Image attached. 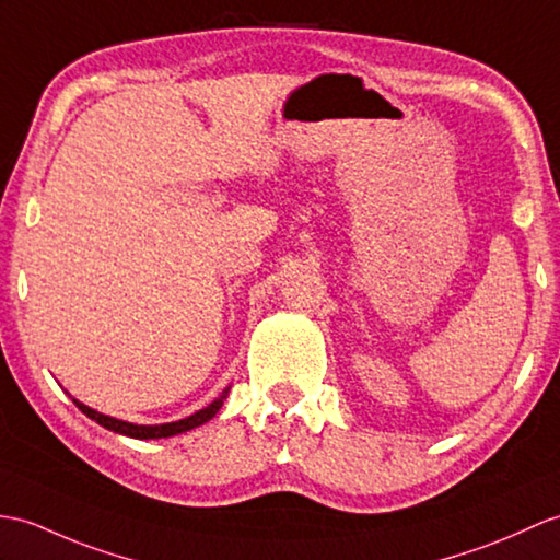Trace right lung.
<instances>
[{
	"instance_id": "1",
	"label": "right lung",
	"mask_w": 560,
	"mask_h": 560,
	"mask_svg": "<svg viewBox=\"0 0 560 560\" xmlns=\"http://www.w3.org/2000/svg\"><path fill=\"white\" fill-rule=\"evenodd\" d=\"M229 392L221 394L214 402H210V406L198 410L195 415H190V418L186 420H178V422H168V424H131V422H124V420H114V418H107V415H102L93 408L83 406V402L73 400L78 410H83L90 420H95L97 424L112 429V432L116 434H124V436H133V439H164V436H174V434H180V432H188V429L192 427H200L205 424L207 420H212L214 415L219 412V408L224 406Z\"/></svg>"
}]
</instances>
